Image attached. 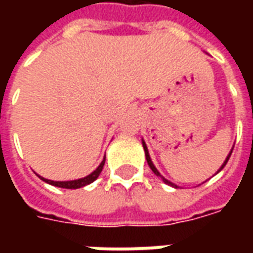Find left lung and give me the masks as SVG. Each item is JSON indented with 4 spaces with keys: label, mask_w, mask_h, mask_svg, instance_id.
<instances>
[{
    "label": "left lung",
    "mask_w": 253,
    "mask_h": 253,
    "mask_svg": "<svg viewBox=\"0 0 253 253\" xmlns=\"http://www.w3.org/2000/svg\"><path fill=\"white\" fill-rule=\"evenodd\" d=\"M142 146H143V150H145V156H146V161H148V165H149V167H150V169L153 170V173H154V175H156V176H159V177H161V179H163V181H164L165 184H168V186L173 187V188H179V186H176L175 183H172V181H169V180H168V179H165L164 176L161 175V173H160L159 170H157V168H156V167H154L153 161H152V159H150V154H149L148 146H146V143H145V141H143V139H142ZM232 150H233V149H232ZM232 150H230V152H229L228 157H226V159H225V161H223V164L221 165V168H219V169L217 170V173H218V172H221V170L223 169V167H225V165H226V163H228L229 157H230V154H232Z\"/></svg>",
    "instance_id": "1"
}]
</instances>
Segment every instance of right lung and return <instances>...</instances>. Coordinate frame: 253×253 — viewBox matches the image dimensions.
I'll return each mask as SVG.
<instances>
[{"mask_svg": "<svg viewBox=\"0 0 253 253\" xmlns=\"http://www.w3.org/2000/svg\"><path fill=\"white\" fill-rule=\"evenodd\" d=\"M105 163V157L103 159V161L100 163V165L96 168V169L92 172V173H89L88 176H85V177H81V179H77V180H67V181H54V180H48V179H44V177H42L39 176L42 180L46 181L48 184H51V186L55 187H61V188H67V190H77V188H81V187H85L90 184V183H93L99 175L101 173V170H103V167H104Z\"/></svg>", "mask_w": 253, "mask_h": 253, "instance_id": "right-lung-1", "label": "right lung"}]
</instances>
